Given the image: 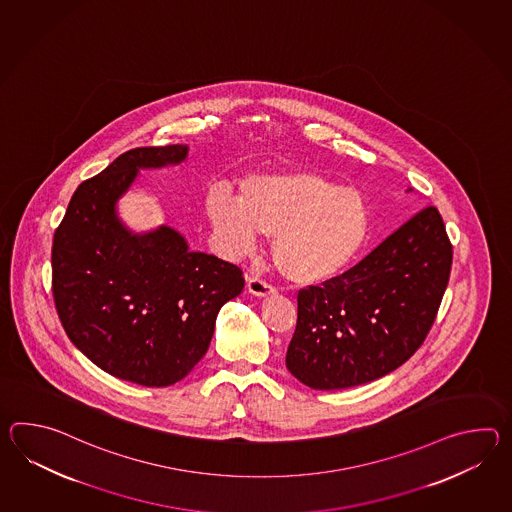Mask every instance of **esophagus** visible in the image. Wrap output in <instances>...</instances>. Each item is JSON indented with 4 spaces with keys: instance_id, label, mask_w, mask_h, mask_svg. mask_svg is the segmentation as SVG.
I'll return each mask as SVG.
<instances>
[{
    "instance_id": "obj_1",
    "label": "esophagus",
    "mask_w": 512,
    "mask_h": 512,
    "mask_svg": "<svg viewBox=\"0 0 512 512\" xmlns=\"http://www.w3.org/2000/svg\"><path fill=\"white\" fill-rule=\"evenodd\" d=\"M246 286H248V292L253 294V296L266 297L275 294V286H272L270 283H266V281L261 279V277H250Z\"/></svg>"
}]
</instances>
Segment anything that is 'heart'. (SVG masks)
<instances>
[{
    "mask_svg": "<svg viewBox=\"0 0 512 512\" xmlns=\"http://www.w3.org/2000/svg\"><path fill=\"white\" fill-rule=\"evenodd\" d=\"M207 215L231 253H248L259 233L273 237L275 266L303 284L340 275L367 237L364 198L318 172L253 176L240 185V198L218 189L207 198Z\"/></svg>",
    "mask_w": 512,
    "mask_h": 512,
    "instance_id": "obj_1",
    "label": "heart"
}]
</instances>
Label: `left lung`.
<instances>
[{"mask_svg": "<svg viewBox=\"0 0 512 512\" xmlns=\"http://www.w3.org/2000/svg\"><path fill=\"white\" fill-rule=\"evenodd\" d=\"M437 207H424L351 270L297 294L286 367L312 389L373 382L426 340L452 270Z\"/></svg>", "mask_w": 512, "mask_h": 512, "instance_id": "obj_1", "label": "left lung"}]
</instances>
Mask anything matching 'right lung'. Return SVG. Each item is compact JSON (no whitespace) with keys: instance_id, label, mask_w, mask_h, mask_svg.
<instances>
[{"instance_id":"obj_1","label":"right lung","mask_w":512,"mask_h":512,"mask_svg":"<svg viewBox=\"0 0 512 512\" xmlns=\"http://www.w3.org/2000/svg\"><path fill=\"white\" fill-rule=\"evenodd\" d=\"M187 145L139 147L80 183L53 237V299L69 340L108 375L145 387L193 371L218 310L239 296V266L191 251L161 226L134 235L115 213L139 169L180 163Z\"/></svg>"}]
</instances>
